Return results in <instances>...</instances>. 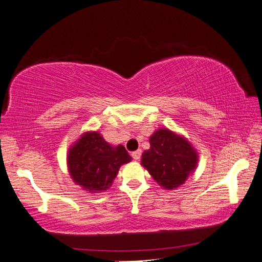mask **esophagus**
Masks as SVG:
<instances>
[{
    "mask_svg": "<svg viewBox=\"0 0 262 262\" xmlns=\"http://www.w3.org/2000/svg\"><path fill=\"white\" fill-rule=\"evenodd\" d=\"M140 156H142V150H137V151H134V152H132V158H134L135 161H138Z\"/></svg>",
    "mask_w": 262,
    "mask_h": 262,
    "instance_id": "1",
    "label": "esophagus"
}]
</instances>
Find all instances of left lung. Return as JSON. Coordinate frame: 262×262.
Here are the masks:
<instances>
[{
    "label": "left lung",
    "mask_w": 262,
    "mask_h": 262,
    "mask_svg": "<svg viewBox=\"0 0 262 262\" xmlns=\"http://www.w3.org/2000/svg\"><path fill=\"white\" fill-rule=\"evenodd\" d=\"M199 155L190 143L169 128H158L150 137V149L142 155V164L164 189H176L195 171Z\"/></svg>",
    "instance_id": "8db88e82"
}]
</instances>
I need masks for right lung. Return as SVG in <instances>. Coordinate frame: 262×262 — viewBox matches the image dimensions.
<instances>
[{"label":"right lung","instance_id":"1","mask_svg":"<svg viewBox=\"0 0 262 262\" xmlns=\"http://www.w3.org/2000/svg\"><path fill=\"white\" fill-rule=\"evenodd\" d=\"M131 162L123 145L112 146L98 132H85L70 147L67 165L75 183L89 192L107 190L119 168Z\"/></svg>","mask_w":262,"mask_h":262}]
</instances>
